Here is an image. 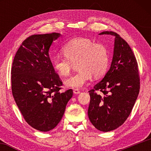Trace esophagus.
Masks as SVG:
<instances>
[{
	"label": "esophagus",
	"mask_w": 151,
	"mask_h": 151,
	"mask_svg": "<svg viewBox=\"0 0 151 151\" xmlns=\"http://www.w3.org/2000/svg\"><path fill=\"white\" fill-rule=\"evenodd\" d=\"M73 93H74V94H78L81 93V91H79L78 89L75 88V89H74V90H73Z\"/></svg>",
	"instance_id": "obj_1"
}]
</instances>
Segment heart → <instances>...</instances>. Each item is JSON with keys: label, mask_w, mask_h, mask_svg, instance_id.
I'll use <instances>...</instances> for the list:
<instances>
[{"label": "heart", "mask_w": 151, "mask_h": 151, "mask_svg": "<svg viewBox=\"0 0 151 151\" xmlns=\"http://www.w3.org/2000/svg\"><path fill=\"white\" fill-rule=\"evenodd\" d=\"M65 57L57 55L52 59L54 70L58 75H68L76 63L78 70L65 81L66 87L80 88L91 80L93 75L103 76L108 67L109 55L106 47L102 43L94 42L85 37L68 40L62 47Z\"/></svg>", "instance_id": "b5f03b06"}]
</instances>
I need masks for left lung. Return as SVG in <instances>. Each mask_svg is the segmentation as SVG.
Masks as SVG:
<instances>
[{
	"mask_svg": "<svg viewBox=\"0 0 151 151\" xmlns=\"http://www.w3.org/2000/svg\"><path fill=\"white\" fill-rule=\"evenodd\" d=\"M99 35L114 37L113 55L108 72L88 91V116L96 129L109 132L121 126L131 114L139 93L140 79L136 58L128 43L114 32Z\"/></svg>",
	"mask_w": 151,
	"mask_h": 151,
	"instance_id": "obj_1",
	"label": "left lung"
}]
</instances>
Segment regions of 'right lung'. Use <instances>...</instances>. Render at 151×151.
I'll list each match as a JSON object with an SVG mask.
<instances>
[{
	"mask_svg": "<svg viewBox=\"0 0 151 151\" xmlns=\"http://www.w3.org/2000/svg\"><path fill=\"white\" fill-rule=\"evenodd\" d=\"M60 33L33 35L22 42L11 70L12 93L20 112L30 126L47 132L59 123L72 89L61 93L63 83L51 63L49 51Z\"/></svg>",
	"mask_w": 151,
	"mask_h": 151,
	"instance_id": "right-lung-1",
	"label": "right lung"
}]
</instances>
